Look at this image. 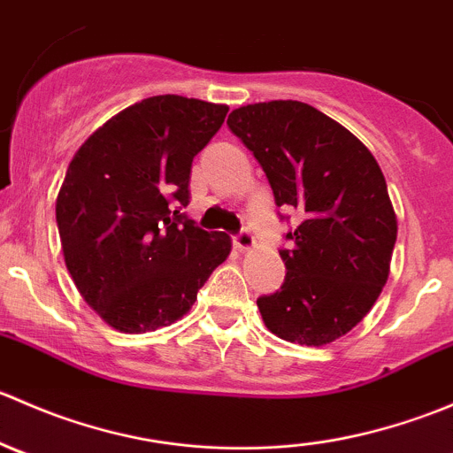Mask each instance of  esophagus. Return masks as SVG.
I'll list each match as a JSON object with an SVG mask.
<instances>
[{
  "label": "esophagus",
  "mask_w": 453,
  "mask_h": 453,
  "mask_svg": "<svg viewBox=\"0 0 453 453\" xmlns=\"http://www.w3.org/2000/svg\"><path fill=\"white\" fill-rule=\"evenodd\" d=\"M232 241H234V245H236V248H239V250H243V252H248V250H254V248H256V241H254V236L250 234L248 230H241L239 234H236L234 239H232Z\"/></svg>",
  "instance_id": "obj_1"
}]
</instances>
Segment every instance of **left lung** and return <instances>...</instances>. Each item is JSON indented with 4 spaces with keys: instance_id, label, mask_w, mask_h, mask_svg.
I'll return each instance as SVG.
<instances>
[{
    "instance_id": "left-lung-1",
    "label": "left lung",
    "mask_w": 453,
    "mask_h": 453,
    "mask_svg": "<svg viewBox=\"0 0 453 453\" xmlns=\"http://www.w3.org/2000/svg\"><path fill=\"white\" fill-rule=\"evenodd\" d=\"M227 127L267 175L278 208L303 223L287 232L280 291L256 300L273 335L324 346L357 326L390 273L396 214L377 159L349 129L298 100L245 104Z\"/></svg>"
}]
</instances>
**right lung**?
<instances>
[{"label":"right lung","instance_id":"right-lung-1","mask_svg":"<svg viewBox=\"0 0 453 453\" xmlns=\"http://www.w3.org/2000/svg\"><path fill=\"white\" fill-rule=\"evenodd\" d=\"M226 113V104L153 96L116 113L72 157L57 197L63 256L85 303L116 331L184 318L230 254L226 232L201 230L172 205H188L195 155Z\"/></svg>","mask_w":453,"mask_h":453}]
</instances>
